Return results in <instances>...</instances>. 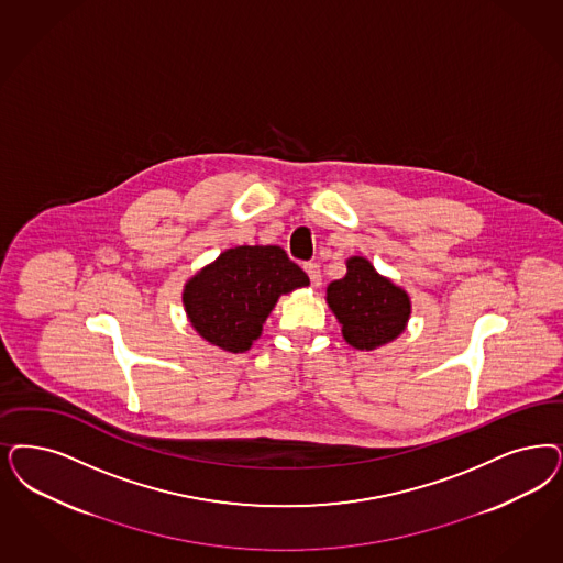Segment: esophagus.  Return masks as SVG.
<instances>
[{
    "instance_id": "1",
    "label": "esophagus",
    "mask_w": 563,
    "mask_h": 563,
    "mask_svg": "<svg viewBox=\"0 0 563 563\" xmlns=\"http://www.w3.org/2000/svg\"><path fill=\"white\" fill-rule=\"evenodd\" d=\"M303 271L308 272V276H310L311 287H320V283H322L320 266H318L316 262H308V264L303 266Z\"/></svg>"
}]
</instances>
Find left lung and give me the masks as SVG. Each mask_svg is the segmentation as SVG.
I'll return each mask as SVG.
<instances>
[{"label": "left lung", "mask_w": 563, "mask_h": 563, "mask_svg": "<svg viewBox=\"0 0 563 563\" xmlns=\"http://www.w3.org/2000/svg\"><path fill=\"white\" fill-rule=\"evenodd\" d=\"M327 303L355 350L372 351L395 341L408 324V292L374 271L366 257L347 260V274L330 283Z\"/></svg>", "instance_id": "8db88e82"}]
</instances>
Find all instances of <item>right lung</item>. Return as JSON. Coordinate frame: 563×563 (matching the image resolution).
Masks as SVG:
<instances>
[{"label":"right lung","mask_w":563,"mask_h":563,"mask_svg":"<svg viewBox=\"0 0 563 563\" xmlns=\"http://www.w3.org/2000/svg\"><path fill=\"white\" fill-rule=\"evenodd\" d=\"M308 285V274L278 245H241L187 280L183 306L199 336L243 353L262 334L278 297Z\"/></svg>","instance_id":"1"}]
</instances>
